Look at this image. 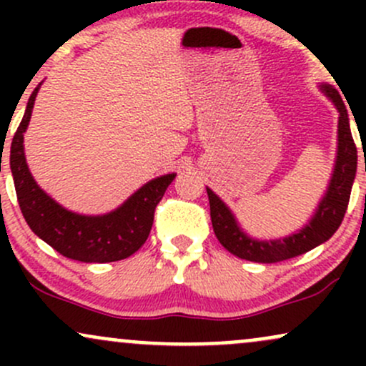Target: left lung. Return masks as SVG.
Masks as SVG:
<instances>
[{
  "label": "left lung",
  "mask_w": 366,
  "mask_h": 366,
  "mask_svg": "<svg viewBox=\"0 0 366 366\" xmlns=\"http://www.w3.org/2000/svg\"><path fill=\"white\" fill-rule=\"evenodd\" d=\"M320 89L327 98L335 104L339 112L337 125V158H335L334 174H332L325 196L322 197L312 220L300 232L275 241H258L242 232L237 225L236 217L229 207L218 197L212 189L207 187L209 199V215H212L213 230L220 244L239 258L256 263H277L308 253L313 247L329 241L341 225L344 213L350 203L351 187L355 182L356 165H358V151L352 141L346 104L341 94L332 86L323 84Z\"/></svg>",
  "instance_id": "left-lung-1"
}]
</instances>
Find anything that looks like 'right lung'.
<instances>
[{"label":"right lung","mask_w":366,"mask_h":366,"mask_svg":"<svg viewBox=\"0 0 366 366\" xmlns=\"http://www.w3.org/2000/svg\"><path fill=\"white\" fill-rule=\"evenodd\" d=\"M39 86L29 98L10 149V169L25 222L37 237L65 258L84 263H108L129 258L148 239L154 208L175 179V174L149 180L122 207L107 215H79L65 209L37 186L25 162L24 132L31 122Z\"/></svg>","instance_id":"right-lung-1"}]
</instances>
